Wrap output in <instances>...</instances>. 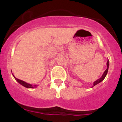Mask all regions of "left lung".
I'll use <instances>...</instances> for the list:
<instances>
[{
  "mask_svg": "<svg viewBox=\"0 0 122 122\" xmlns=\"http://www.w3.org/2000/svg\"><path fill=\"white\" fill-rule=\"evenodd\" d=\"M109 60H108L107 62V69H106V71L104 72V73H103V76H102V77H101V78H100L99 79H98L97 80H96V81L94 82V84H93V87H94V86H96V84H99V83H100L101 81H103V80L104 79L105 77H106V76L107 73L108 69H109Z\"/></svg>",
  "mask_w": 122,
  "mask_h": 122,
  "instance_id": "1",
  "label": "left lung"
}]
</instances>
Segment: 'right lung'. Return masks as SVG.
Returning <instances> with one entry per match:
<instances>
[{
	"mask_svg": "<svg viewBox=\"0 0 122 122\" xmlns=\"http://www.w3.org/2000/svg\"><path fill=\"white\" fill-rule=\"evenodd\" d=\"M15 78L16 80L19 83V84L22 85L23 86L26 87V88H34V87H36V86H37V85H32L30 84H28V83H26V82L23 81H22V80H20L18 79V78H15Z\"/></svg>",
	"mask_w": 122,
	"mask_h": 122,
	"instance_id": "obj_1",
	"label": "right lung"
}]
</instances>
